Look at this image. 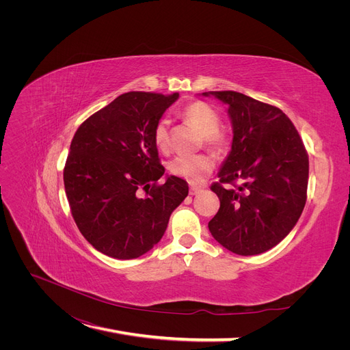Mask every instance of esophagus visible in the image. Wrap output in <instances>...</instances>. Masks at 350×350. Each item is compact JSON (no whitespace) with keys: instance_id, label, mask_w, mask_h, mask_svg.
Masks as SVG:
<instances>
[{"instance_id":"34e87169","label":"esophagus","mask_w":350,"mask_h":350,"mask_svg":"<svg viewBox=\"0 0 350 350\" xmlns=\"http://www.w3.org/2000/svg\"><path fill=\"white\" fill-rule=\"evenodd\" d=\"M200 191H201V189L197 187V186H191V187H190V196H196V194H198Z\"/></svg>"}]
</instances>
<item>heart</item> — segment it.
I'll return each mask as SVG.
<instances>
[{"label": "heart", "instance_id": "obj_1", "mask_svg": "<svg viewBox=\"0 0 350 350\" xmlns=\"http://www.w3.org/2000/svg\"><path fill=\"white\" fill-rule=\"evenodd\" d=\"M183 118L190 122L197 131L204 135V142L211 149L221 152L228 144V135L219 127V115L206 102H193L183 109ZM153 139L159 149H165L169 143V122L160 119L153 131ZM214 169V160L207 154L177 156L169 164L172 174L187 180L191 185H198Z\"/></svg>", "mask_w": 350, "mask_h": 350}]
</instances>
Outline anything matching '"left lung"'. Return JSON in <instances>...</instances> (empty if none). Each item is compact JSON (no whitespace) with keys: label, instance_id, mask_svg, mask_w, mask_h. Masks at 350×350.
I'll use <instances>...</instances> for the list:
<instances>
[{"label":"left lung","instance_id":"8db88e82","mask_svg":"<svg viewBox=\"0 0 350 350\" xmlns=\"http://www.w3.org/2000/svg\"><path fill=\"white\" fill-rule=\"evenodd\" d=\"M203 96L227 105L234 135L218 172L219 183L211 186L219 210L208 230L234 254H262L284 240L305 207L309 177L305 146L278 107L234 90L204 92Z\"/></svg>","mask_w":350,"mask_h":350}]
</instances>
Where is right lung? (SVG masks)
<instances>
[{"label": "right lung", "mask_w": 350, "mask_h": 350, "mask_svg": "<svg viewBox=\"0 0 350 350\" xmlns=\"http://www.w3.org/2000/svg\"><path fill=\"white\" fill-rule=\"evenodd\" d=\"M178 94L127 92L88 118L70 143L64 169L73 219L86 241L116 260L150 251L189 194L164 174L153 139L156 123Z\"/></svg>", "instance_id": "right-lung-1"}]
</instances>
